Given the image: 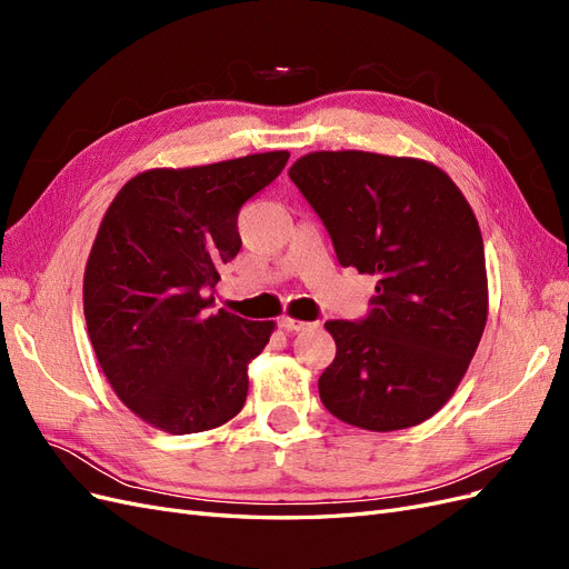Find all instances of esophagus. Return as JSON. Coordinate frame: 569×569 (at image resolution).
<instances>
[{
    "instance_id": "obj_1",
    "label": "esophagus",
    "mask_w": 569,
    "mask_h": 569,
    "mask_svg": "<svg viewBox=\"0 0 569 569\" xmlns=\"http://www.w3.org/2000/svg\"><path fill=\"white\" fill-rule=\"evenodd\" d=\"M280 327L287 332H303V330H313L318 322H306V320H295V318H282Z\"/></svg>"
}]
</instances>
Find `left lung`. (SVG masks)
I'll use <instances>...</instances> for the list:
<instances>
[{"label": "left lung", "instance_id": "1", "mask_svg": "<svg viewBox=\"0 0 569 569\" xmlns=\"http://www.w3.org/2000/svg\"><path fill=\"white\" fill-rule=\"evenodd\" d=\"M289 178L343 268L377 278L363 320H327L337 356L325 408L370 432L420 425L451 399L489 313L485 242L468 199L435 163L313 151Z\"/></svg>", "mask_w": 569, "mask_h": 569}]
</instances>
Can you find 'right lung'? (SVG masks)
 Masks as SVG:
<instances>
[{
	"mask_svg": "<svg viewBox=\"0 0 569 569\" xmlns=\"http://www.w3.org/2000/svg\"><path fill=\"white\" fill-rule=\"evenodd\" d=\"M289 151L153 168L111 201L84 268L92 349L116 396L170 435L232 420L272 322L211 313L220 266L242 249L239 209L282 173Z\"/></svg>",
	"mask_w": 569,
	"mask_h": 569,
	"instance_id": "add662e5",
	"label": "right lung"
}]
</instances>
